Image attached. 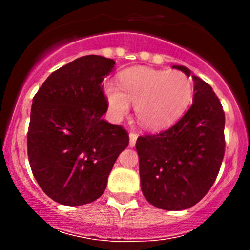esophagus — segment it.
<instances>
[{
  "label": "esophagus",
  "mask_w": 250,
  "mask_h": 250,
  "mask_svg": "<svg viewBox=\"0 0 250 250\" xmlns=\"http://www.w3.org/2000/svg\"><path fill=\"white\" fill-rule=\"evenodd\" d=\"M137 139H138V134H135V133H130L129 134V146L130 147H133V146L135 145Z\"/></svg>",
  "instance_id": "esophagus-1"
}]
</instances>
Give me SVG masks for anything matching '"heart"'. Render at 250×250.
Returning <instances> with one entry per match:
<instances>
[{
	"instance_id": "obj_1",
	"label": "heart",
	"mask_w": 250,
	"mask_h": 250,
	"mask_svg": "<svg viewBox=\"0 0 250 250\" xmlns=\"http://www.w3.org/2000/svg\"><path fill=\"white\" fill-rule=\"evenodd\" d=\"M118 87L104 85V94L113 117L121 120L135 105L138 121L148 129H160L178 121L193 98L191 81L180 71L132 67L118 76Z\"/></svg>"
}]
</instances>
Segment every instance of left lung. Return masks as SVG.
<instances>
[{
	"label": "left lung",
	"mask_w": 250,
	"mask_h": 250,
	"mask_svg": "<svg viewBox=\"0 0 250 250\" xmlns=\"http://www.w3.org/2000/svg\"><path fill=\"white\" fill-rule=\"evenodd\" d=\"M173 69L190 76L181 65ZM192 106L168 129L139 137L140 185L148 203L165 210L195 206L210 190L225 153V113L210 85L192 75Z\"/></svg>",
	"instance_id": "left-lung-1"
}]
</instances>
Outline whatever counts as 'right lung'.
Instances as JSON below:
<instances>
[{"label":"right lung","mask_w":250,"mask_h":250,"mask_svg":"<svg viewBox=\"0 0 250 250\" xmlns=\"http://www.w3.org/2000/svg\"><path fill=\"white\" fill-rule=\"evenodd\" d=\"M115 64L100 55L78 58L50 74L34 97L27 156L35 179L55 202L98 200L129 144L121 125L103 120L107 102L102 83Z\"/></svg>","instance_id":"right-lung-1"}]
</instances>
